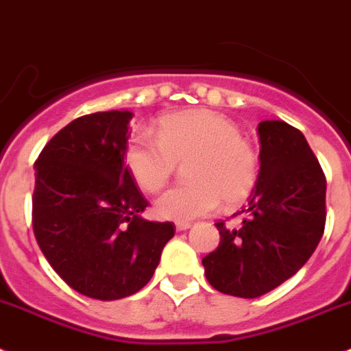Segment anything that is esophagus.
I'll return each mask as SVG.
<instances>
[{
	"mask_svg": "<svg viewBox=\"0 0 351 351\" xmlns=\"http://www.w3.org/2000/svg\"><path fill=\"white\" fill-rule=\"evenodd\" d=\"M187 229H191V222H178V223H176V230H178V232H182V230H187Z\"/></svg>",
	"mask_w": 351,
	"mask_h": 351,
	"instance_id": "34e87169",
	"label": "esophagus"
}]
</instances>
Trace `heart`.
Masks as SVG:
<instances>
[{"mask_svg":"<svg viewBox=\"0 0 351 351\" xmlns=\"http://www.w3.org/2000/svg\"><path fill=\"white\" fill-rule=\"evenodd\" d=\"M189 185L156 201L160 219L191 222L220 208L243 203L258 182L261 160L238 125L211 110H189L159 119L156 136L140 131L129 138L124 162L141 191L156 194L168 185L176 162H187Z\"/></svg>","mask_w":351,"mask_h":351,"instance_id":"heart-1","label":"heart"}]
</instances>
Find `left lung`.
<instances>
[{"label":"left lung","instance_id":"8db88e82","mask_svg":"<svg viewBox=\"0 0 351 351\" xmlns=\"http://www.w3.org/2000/svg\"><path fill=\"white\" fill-rule=\"evenodd\" d=\"M261 173L239 227L217 222L220 243L203 258L213 289L254 299L306 264L325 229L327 180L304 134L283 121L258 124Z\"/></svg>","mask_w":351,"mask_h":351}]
</instances>
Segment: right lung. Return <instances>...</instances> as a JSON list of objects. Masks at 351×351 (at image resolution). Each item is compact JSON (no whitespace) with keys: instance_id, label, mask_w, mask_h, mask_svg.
I'll return each instance as SVG.
<instances>
[{"instance_id":"right-lung-1","label":"right lung","mask_w":351,"mask_h":351,"mask_svg":"<svg viewBox=\"0 0 351 351\" xmlns=\"http://www.w3.org/2000/svg\"><path fill=\"white\" fill-rule=\"evenodd\" d=\"M131 112H97L69 122L34 162L33 230L52 269L99 301L143 289L175 223L148 222V201L124 166Z\"/></svg>"}]
</instances>
